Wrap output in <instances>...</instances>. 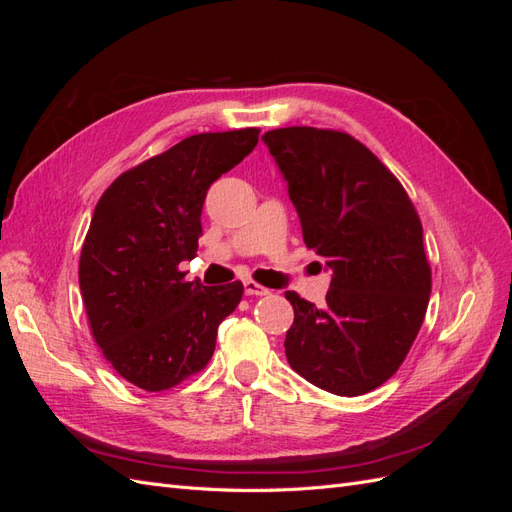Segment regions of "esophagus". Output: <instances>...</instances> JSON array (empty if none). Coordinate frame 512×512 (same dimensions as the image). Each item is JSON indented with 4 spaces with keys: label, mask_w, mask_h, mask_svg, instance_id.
<instances>
[{
    "label": "esophagus",
    "mask_w": 512,
    "mask_h": 512,
    "mask_svg": "<svg viewBox=\"0 0 512 512\" xmlns=\"http://www.w3.org/2000/svg\"><path fill=\"white\" fill-rule=\"evenodd\" d=\"M243 290H245V294H254V297H267V294H269V288L256 284L254 280H245Z\"/></svg>",
    "instance_id": "1"
}]
</instances>
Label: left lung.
I'll use <instances>...</instances> for the list:
<instances>
[{"label": "left lung", "mask_w": 512, "mask_h": 512, "mask_svg": "<svg viewBox=\"0 0 512 512\" xmlns=\"http://www.w3.org/2000/svg\"><path fill=\"white\" fill-rule=\"evenodd\" d=\"M262 141L288 183L303 241L333 271L327 305L288 290L290 367L322 391L356 397L389 380L421 329L431 269L404 185L346 132L307 126Z\"/></svg>", "instance_id": "8db88e82"}]
</instances>
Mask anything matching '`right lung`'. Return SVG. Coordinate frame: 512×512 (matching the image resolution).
<instances>
[{
	"mask_svg": "<svg viewBox=\"0 0 512 512\" xmlns=\"http://www.w3.org/2000/svg\"><path fill=\"white\" fill-rule=\"evenodd\" d=\"M256 128L205 132L119 175L98 200L79 284L91 335L121 378L149 393L198 374L243 284L185 282L209 185L258 145Z\"/></svg>",
	"mask_w": 512,
	"mask_h": 512,
	"instance_id": "right-lung-1",
	"label": "right lung"
}]
</instances>
